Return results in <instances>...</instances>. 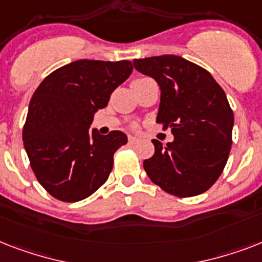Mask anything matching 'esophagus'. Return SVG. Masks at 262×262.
<instances>
[{
	"label": "esophagus",
	"instance_id": "obj_1",
	"mask_svg": "<svg viewBox=\"0 0 262 262\" xmlns=\"http://www.w3.org/2000/svg\"><path fill=\"white\" fill-rule=\"evenodd\" d=\"M137 141H139V139H137V137H135V136H130V137H129V143L130 144H136Z\"/></svg>",
	"mask_w": 262,
	"mask_h": 262
}]
</instances>
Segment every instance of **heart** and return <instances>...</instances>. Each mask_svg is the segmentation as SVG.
<instances>
[{
	"label": "heart",
	"instance_id": "obj_1",
	"mask_svg": "<svg viewBox=\"0 0 262 262\" xmlns=\"http://www.w3.org/2000/svg\"><path fill=\"white\" fill-rule=\"evenodd\" d=\"M133 129H135V126H133Z\"/></svg>",
	"mask_w": 262,
	"mask_h": 262
}]
</instances>
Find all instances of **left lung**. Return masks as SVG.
Masks as SVG:
<instances>
[{
  "mask_svg": "<svg viewBox=\"0 0 262 262\" xmlns=\"http://www.w3.org/2000/svg\"><path fill=\"white\" fill-rule=\"evenodd\" d=\"M139 72L160 85L156 122L174 141L152 140L155 154L144 160L152 182L177 197L207 191L223 172L232 144V113L223 88L207 69L177 55L135 59Z\"/></svg>",
  "mask_w": 262,
  "mask_h": 262,
  "instance_id": "1",
  "label": "left lung"
}]
</instances>
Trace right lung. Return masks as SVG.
<instances>
[{"label": "right lung", "instance_id": "add662e5", "mask_svg": "<svg viewBox=\"0 0 262 262\" xmlns=\"http://www.w3.org/2000/svg\"><path fill=\"white\" fill-rule=\"evenodd\" d=\"M132 71L126 59H79L50 73L34 92L23 141L35 177L54 199L76 203L107 181L114 154L127 137L119 130L100 136L88 127Z\"/></svg>", "mask_w": 262, "mask_h": 262}]
</instances>
